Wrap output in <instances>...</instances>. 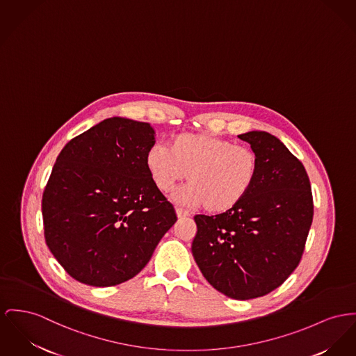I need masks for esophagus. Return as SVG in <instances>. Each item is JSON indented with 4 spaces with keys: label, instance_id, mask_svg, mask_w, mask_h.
Returning <instances> with one entry per match:
<instances>
[{
    "label": "esophagus",
    "instance_id": "obj_1",
    "mask_svg": "<svg viewBox=\"0 0 356 356\" xmlns=\"http://www.w3.org/2000/svg\"><path fill=\"white\" fill-rule=\"evenodd\" d=\"M175 212H177L178 218H185V217H189L190 216L189 211L182 209V208H177V209H175Z\"/></svg>",
    "mask_w": 356,
    "mask_h": 356
}]
</instances>
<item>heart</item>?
Returning a JSON list of instances; mask_svg holds the SVG:
<instances>
[{"label": "heart", "mask_w": 356, "mask_h": 356, "mask_svg": "<svg viewBox=\"0 0 356 356\" xmlns=\"http://www.w3.org/2000/svg\"><path fill=\"white\" fill-rule=\"evenodd\" d=\"M145 167L154 185L163 193L188 177L189 185L172 195L177 202L205 205L211 213H225L251 193L259 162L250 147L200 132L177 135L168 147L152 144L145 152Z\"/></svg>", "instance_id": "heart-1"}]
</instances>
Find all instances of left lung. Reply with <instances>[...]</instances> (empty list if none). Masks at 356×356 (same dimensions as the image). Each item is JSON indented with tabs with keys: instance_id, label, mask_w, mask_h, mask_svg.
I'll return each instance as SVG.
<instances>
[{
	"instance_id": "left-lung-1",
	"label": "left lung",
	"mask_w": 356,
	"mask_h": 356,
	"mask_svg": "<svg viewBox=\"0 0 356 356\" xmlns=\"http://www.w3.org/2000/svg\"><path fill=\"white\" fill-rule=\"evenodd\" d=\"M238 138L258 156V178L235 209L197 214L191 252L202 275L234 300H251L284 284L304 254L313 197L304 165L275 136L251 131Z\"/></svg>"
}]
</instances>
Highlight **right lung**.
I'll list each match as a JSON object with an SVG mask.
<instances>
[{
    "label": "right lung",
    "mask_w": 356,
    "mask_h": 356,
    "mask_svg": "<svg viewBox=\"0 0 356 356\" xmlns=\"http://www.w3.org/2000/svg\"><path fill=\"white\" fill-rule=\"evenodd\" d=\"M152 144L148 122L112 118L56 158L42 200L44 237L78 282L106 287L134 278L177 221L145 167Z\"/></svg>",
    "instance_id": "right-lung-1"
}]
</instances>
